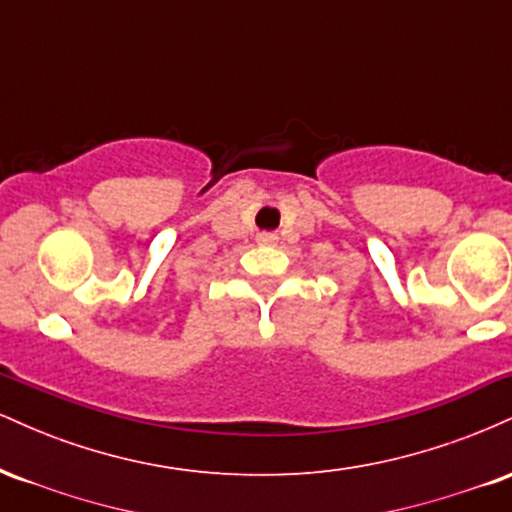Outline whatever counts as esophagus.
Segmentation results:
<instances>
[{
  "mask_svg": "<svg viewBox=\"0 0 512 512\" xmlns=\"http://www.w3.org/2000/svg\"><path fill=\"white\" fill-rule=\"evenodd\" d=\"M257 240H260L262 245H272V243H276V233L264 231V233H260V236H257Z\"/></svg>",
  "mask_w": 512,
  "mask_h": 512,
  "instance_id": "34e87169",
  "label": "esophagus"
}]
</instances>
